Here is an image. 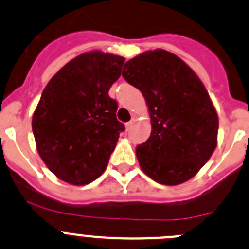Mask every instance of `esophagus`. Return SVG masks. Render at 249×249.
<instances>
[{
	"label": "esophagus",
	"instance_id": "obj_1",
	"mask_svg": "<svg viewBox=\"0 0 249 249\" xmlns=\"http://www.w3.org/2000/svg\"><path fill=\"white\" fill-rule=\"evenodd\" d=\"M134 123H135V119H131L129 123H126V124H125V127H126L127 131L132 129V126H134Z\"/></svg>",
	"mask_w": 249,
	"mask_h": 249
}]
</instances>
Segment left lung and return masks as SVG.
I'll return each mask as SVG.
<instances>
[{
  "label": "left lung",
  "mask_w": 249,
  "mask_h": 249,
  "mask_svg": "<svg viewBox=\"0 0 249 249\" xmlns=\"http://www.w3.org/2000/svg\"><path fill=\"white\" fill-rule=\"evenodd\" d=\"M122 75L141 90L150 111L151 135L136 147L141 169L161 184L187 182L217 145L219 118L203 82L162 49L129 60Z\"/></svg>",
  "instance_id": "1"
}]
</instances>
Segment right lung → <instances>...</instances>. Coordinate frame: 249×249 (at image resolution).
<instances>
[{
	"label": "right lung",
	"mask_w": 249,
	"mask_h": 249,
	"mask_svg": "<svg viewBox=\"0 0 249 249\" xmlns=\"http://www.w3.org/2000/svg\"><path fill=\"white\" fill-rule=\"evenodd\" d=\"M125 59L89 51L67 62L49 81L32 120L36 150L59 179L85 185L101 176L124 131L109 88Z\"/></svg>",
	"instance_id": "1"
}]
</instances>
